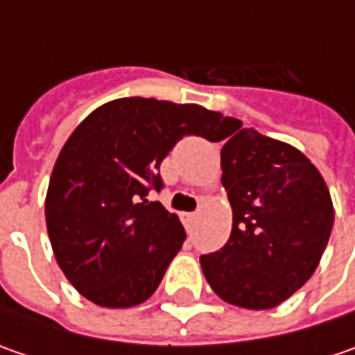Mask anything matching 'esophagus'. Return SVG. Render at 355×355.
<instances>
[{"instance_id":"34e87169","label":"esophagus","mask_w":355,"mask_h":355,"mask_svg":"<svg viewBox=\"0 0 355 355\" xmlns=\"http://www.w3.org/2000/svg\"><path fill=\"white\" fill-rule=\"evenodd\" d=\"M196 217H198V213H185L184 215V223H185V227H187V231H191Z\"/></svg>"}]
</instances>
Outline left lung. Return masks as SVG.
<instances>
[{
	"label": "left lung",
	"instance_id": "obj_1",
	"mask_svg": "<svg viewBox=\"0 0 355 355\" xmlns=\"http://www.w3.org/2000/svg\"><path fill=\"white\" fill-rule=\"evenodd\" d=\"M233 131L221 150V184L233 207L231 237L199 261L219 298L266 310L314 275L334 207L320 171L302 152L241 122Z\"/></svg>",
	"mask_w": 355,
	"mask_h": 355
}]
</instances>
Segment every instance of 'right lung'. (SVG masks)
I'll list each match as a JSON object with an SVG mask.
<instances>
[{
	"mask_svg": "<svg viewBox=\"0 0 355 355\" xmlns=\"http://www.w3.org/2000/svg\"><path fill=\"white\" fill-rule=\"evenodd\" d=\"M237 120L199 104L130 96L85 118L51 173L45 217L55 259L78 293L106 308L142 304L156 293L185 231L148 193L184 136L219 142Z\"/></svg>",
	"mask_w": 355,
	"mask_h": 355,
	"instance_id": "add662e5",
	"label": "right lung"
}]
</instances>
